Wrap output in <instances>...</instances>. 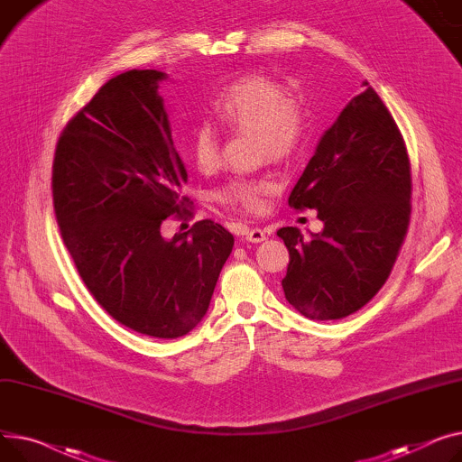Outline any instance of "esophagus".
Instances as JSON below:
<instances>
[{"mask_svg":"<svg viewBox=\"0 0 462 462\" xmlns=\"http://www.w3.org/2000/svg\"><path fill=\"white\" fill-rule=\"evenodd\" d=\"M264 238H266V233H264L263 229H259V227H254V229H246V233H244V240L254 242V244H257V242H263Z\"/></svg>","mask_w":462,"mask_h":462,"instance_id":"esophagus-1","label":"esophagus"}]
</instances>
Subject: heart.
<instances>
[{
	"mask_svg": "<svg viewBox=\"0 0 462 462\" xmlns=\"http://www.w3.org/2000/svg\"><path fill=\"white\" fill-rule=\"evenodd\" d=\"M212 114L229 130H255L257 149L278 160L300 152L313 130L310 104L304 97L292 95L282 79L268 74H246L226 84L210 102ZM189 156L199 171L210 173L220 166V134L210 121H201L189 135ZM274 182L268 177L236 175L218 192L222 203L248 212L264 208L266 196Z\"/></svg>",
	"mask_w": 462,
	"mask_h": 462,
	"instance_id": "obj_1",
	"label": "heart"
}]
</instances>
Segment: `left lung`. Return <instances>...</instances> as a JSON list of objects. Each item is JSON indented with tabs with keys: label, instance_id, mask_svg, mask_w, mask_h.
<instances>
[{
	"label": "left lung",
	"instance_id": "obj_1",
	"mask_svg": "<svg viewBox=\"0 0 462 462\" xmlns=\"http://www.w3.org/2000/svg\"><path fill=\"white\" fill-rule=\"evenodd\" d=\"M322 134L289 205L315 208L324 224L304 236L282 227L289 250L287 302L313 320L364 308L386 283L411 222V160L388 107L364 81Z\"/></svg>",
	"mask_w": 462,
	"mask_h": 462
}]
</instances>
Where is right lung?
<instances>
[{"label": "right lung", "mask_w": 462, "mask_h": 462, "mask_svg": "<svg viewBox=\"0 0 462 462\" xmlns=\"http://www.w3.org/2000/svg\"><path fill=\"white\" fill-rule=\"evenodd\" d=\"M166 78L134 69L106 81L60 135L51 194L65 246L95 300L134 332L175 339L205 317L235 238L212 220L173 238L160 233L170 216L192 214L158 95Z\"/></svg>", "instance_id": "1"}]
</instances>
